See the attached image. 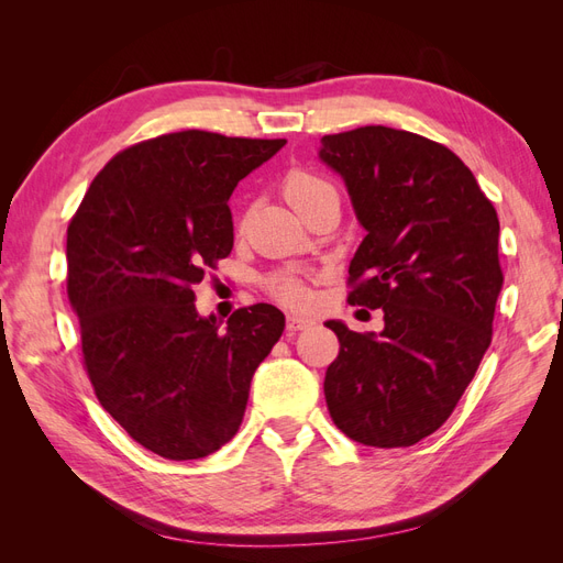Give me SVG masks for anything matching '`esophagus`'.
Returning a JSON list of instances; mask_svg holds the SVG:
<instances>
[{"label": "esophagus", "instance_id": "esophagus-1", "mask_svg": "<svg viewBox=\"0 0 563 563\" xmlns=\"http://www.w3.org/2000/svg\"><path fill=\"white\" fill-rule=\"evenodd\" d=\"M312 319L310 317H300V314H288V319H286V329L291 331V333H296V331H302V329H308V327H312Z\"/></svg>", "mask_w": 563, "mask_h": 563}]
</instances>
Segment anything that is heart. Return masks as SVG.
<instances>
[{"instance_id": "heart-1", "label": "heart", "mask_w": 563, "mask_h": 563, "mask_svg": "<svg viewBox=\"0 0 563 563\" xmlns=\"http://www.w3.org/2000/svg\"><path fill=\"white\" fill-rule=\"evenodd\" d=\"M333 190L331 183H327L323 178L302 172V168H294L291 174H286L284 178V197L291 207L300 213V209L308 203L310 199H314L317 195ZM269 294L275 296L277 300L286 302V305H300L308 300V288L300 284L298 277L294 275H277L267 282Z\"/></svg>"}]
</instances>
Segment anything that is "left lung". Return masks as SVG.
Returning a JSON list of instances; mask_svg holds the SVG:
<instances>
[{
  "label": "left lung",
  "mask_w": 563,
  "mask_h": 563,
  "mask_svg": "<svg viewBox=\"0 0 563 563\" xmlns=\"http://www.w3.org/2000/svg\"><path fill=\"white\" fill-rule=\"evenodd\" d=\"M319 157L366 230L347 302L385 312L380 335L327 321L340 343L323 380L329 413L364 446H413L449 420L490 345L498 213L463 159L411 131L323 135Z\"/></svg>",
  "instance_id": "1"
}]
</instances>
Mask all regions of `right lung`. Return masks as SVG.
<instances>
[{
	"label": "right lung",
	"instance_id": "obj_1",
	"mask_svg": "<svg viewBox=\"0 0 563 563\" xmlns=\"http://www.w3.org/2000/svg\"><path fill=\"white\" fill-rule=\"evenodd\" d=\"M286 145L187 129L103 166L67 225V298L100 406L131 439L195 460L236 434L251 378L284 331L267 302L228 329L199 317L192 286L234 244L230 195Z\"/></svg>",
	"mask_w": 563,
	"mask_h": 563
}]
</instances>
